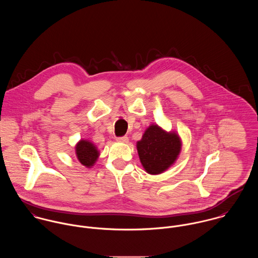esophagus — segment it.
I'll return each instance as SVG.
<instances>
[{
    "mask_svg": "<svg viewBox=\"0 0 258 258\" xmlns=\"http://www.w3.org/2000/svg\"><path fill=\"white\" fill-rule=\"evenodd\" d=\"M117 141H118V142H122V143H128L129 139H128L127 136H123V137H118V138H117Z\"/></svg>",
    "mask_w": 258,
    "mask_h": 258,
    "instance_id": "obj_1",
    "label": "esophagus"
}]
</instances>
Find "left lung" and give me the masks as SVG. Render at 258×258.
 Listing matches in <instances>:
<instances>
[{
    "instance_id": "1",
    "label": "left lung",
    "mask_w": 258,
    "mask_h": 258,
    "mask_svg": "<svg viewBox=\"0 0 258 258\" xmlns=\"http://www.w3.org/2000/svg\"><path fill=\"white\" fill-rule=\"evenodd\" d=\"M182 141L176 132H167L152 124L137 142V151L148 174L159 175L168 170L178 159Z\"/></svg>"
}]
</instances>
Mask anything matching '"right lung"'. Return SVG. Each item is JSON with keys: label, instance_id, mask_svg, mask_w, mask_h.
Returning a JSON list of instances; mask_svg holds the SVG:
<instances>
[{"label": "right lung", "instance_id": "obj_1", "mask_svg": "<svg viewBox=\"0 0 258 258\" xmlns=\"http://www.w3.org/2000/svg\"><path fill=\"white\" fill-rule=\"evenodd\" d=\"M75 154L78 161L86 168H91L99 157L97 147L88 140H80L75 146Z\"/></svg>", "mask_w": 258, "mask_h": 258}]
</instances>
